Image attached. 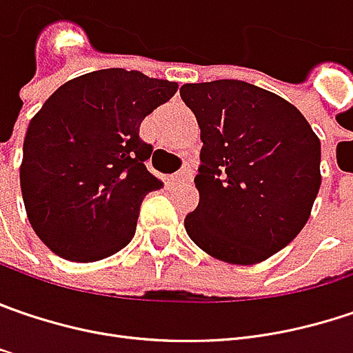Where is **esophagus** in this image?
Returning a JSON list of instances; mask_svg holds the SVG:
<instances>
[{
  "label": "esophagus",
  "instance_id": "obj_1",
  "mask_svg": "<svg viewBox=\"0 0 353 353\" xmlns=\"http://www.w3.org/2000/svg\"><path fill=\"white\" fill-rule=\"evenodd\" d=\"M192 170H190V168H183V170H181V172H177L176 176H174V179H176V181H179V183H190V181H192Z\"/></svg>",
  "mask_w": 353,
  "mask_h": 353
}]
</instances>
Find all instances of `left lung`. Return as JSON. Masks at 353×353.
Instances as JSON below:
<instances>
[{"label": "left lung", "mask_w": 353, "mask_h": 353, "mask_svg": "<svg viewBox=\"0 0 353 353\" xmlns=\"http://www.w3.org/2000/svg\"><path fill=\"white\" fill-rule=\"evenodd\" d=\"M179 95L203 141L188 236L228 263L272 258L310 219L321 185L320 137L296 105L245 81L185 83Z\"/></svg>", "instance_id": "obj_1"}]
</instances>
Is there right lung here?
Returning a JSON list of instances; mask_svg holds the SVG:
<instances>
[{"label":"right lung","mask_w":353,"mask_h":353,"mask_svg":"<svg viewBox=\"0 0 353 353\" xmlns=\"http://www.w3.org/2000/svg\"><path fill=\"white\" fill-rule=\"evenodd\" d=\"M176 92V81L112 68L65 81L33 115L19 183L53 254L90 263L132 241L143 197L163 185L145 168L139 125Z\"/></svg>","instance_id":"right-lung-1"}]
</instances>
